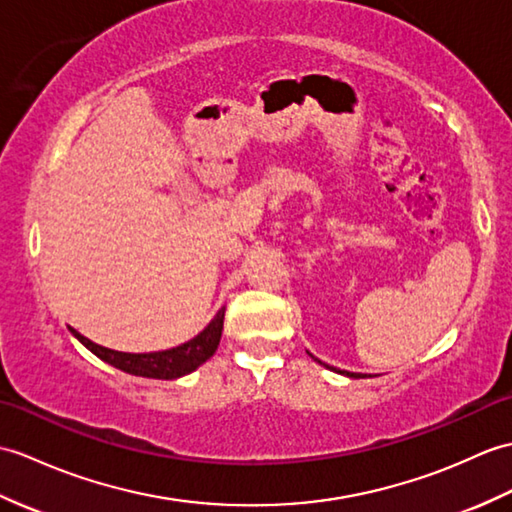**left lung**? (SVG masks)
Returning <instances> with one entry per match:
<instances>
[{"mask_svg":"<svg viewBox=\"0 0 512 512\" xmlns=\"http://www.w3.org/2000/svg\"><path fill=\"white\" fill-rule=\"evenodd\" d=\"M344 375H349V377H353V379H360V377H364V375H360V373H347V371H344Z\"/></svg>","mask_w":512,"mask_h":512,"instance_id":"8db88e82","label":"left lung"}]
</instances>
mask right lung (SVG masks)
Instances as JSON below:
<instances>
[{
  "instance_id": "1",
  "label": "right lung",
  "mask_w": 512,
  "mask_h": 512,
  "mask_svg": "<svg viewBox=\"0 0 512 512\" xmlns=\"http://www.w3.org/2000/svg\"><path fill=\"white\" fill-rule=\"evenodd\" d=\"M222 323H224V310H220L216 314V318L205 327V331L189 340L181 347L176 349H168V351H154V353H122V351H113L100 347V344L91 342L89 338L80 336L76 329H71L74 334L85 347L98 355L100 360H104L106 364H111L120 371L128 373V375H137V377H150V379H176L183 377L187 373L196 371L200 364H205L213 353H216L218 344H220V336H222Z\"/></svg>"
}]
</instances>
